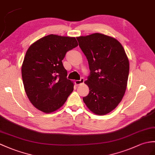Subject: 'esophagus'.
<instances>
[{
  "label": "esophagus",
  "instance_id": "obj_1",
  "mask_svg": "<svg viewBox=\"0 0 155 155\" xmlns=\"http://www.w3.org/2000/svg\"><path fill=\"white\" fill-rule=\"evenodd\" d=\"M84 81V78H81L80 80H77L76 81H75V84H76L77 85H81V84H82V83H83Z\"/></svg>",
  "mask_w": 155,
  "mask_h": 155
}]
</instances>
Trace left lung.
Instances as JSON below:
<instances>
[{
    "mask_svg": "<svg viewBox=\"0 0 155 155\" xmlns=\"http://www.w3.org/2000/svg\"><path fill=\"white\" fill-rule=\"evenodd\" d=\"M77 39L91 71L85 81L89 94L82 99L93 113L107 114L116 108L126 90L129 71L126 53L117 39L102 34Z\"/></svg>",
    "mask_w": 155,
    "mask_h": 155,
    "instance_id": "obj_1",
    "label": "left lung"
}]
</instances>
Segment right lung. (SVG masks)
I'll return each mask as SVG.
<instances>
[{"instance_id": "obj_1", "label": "right lung", "mask_w": 155, "mask_h": 155, "mask_svg": "<svg viewBox=\"0 0 155 155\" xmlns=\"http://www.w3.org/2000/svg\"><path fill=\"white\" fill-rule=\"evenodd\" d=\"M78 46L75 38L48 35L28 48L21 66L24 89L31 103L50 113L59 109L73 91L62 60Z\"/></svg>"}]
</instances>
